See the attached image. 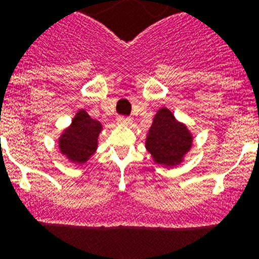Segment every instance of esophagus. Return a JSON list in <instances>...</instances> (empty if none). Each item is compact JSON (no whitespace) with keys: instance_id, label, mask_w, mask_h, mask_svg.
<instances>
[{"instance_id":"obj_1","label":"esophagus","mask_w":259,"mask_h":259,"mask_svg":"<svg viewBox=\"0 0 259 259\" xmlns=\"http://www.w3.org/2000/svg\"><path fill=\"white\" fill-rule=\"evenodd\" d=\"M133 121L132 117H118L117 118V122L120 123V125H122V126H127V125H130Z\"/></svg>"}]
</instances>
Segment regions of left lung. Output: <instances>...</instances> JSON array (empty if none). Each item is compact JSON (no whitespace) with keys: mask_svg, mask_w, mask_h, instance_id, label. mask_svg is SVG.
I'll use <instances>...</instances> for the list:
<instances>
[{"mask_svg":"<svg viewBox=\"0 0 259 259\" xmlns=\"http://www.w3.org/2000/svg\"><path fill=\"white\" fill-rule=\"evenodd\" d=\"M192 145L193 136L188 127L177 121L168 108L159 109L146 138V148L155 163L176 167L183 163Z\"/></svg>","mask_w":259,"mask_h":259,"instance_id":"left-lung-1","label":"left lung"}]
</instances>
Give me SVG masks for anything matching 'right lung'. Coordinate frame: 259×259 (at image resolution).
<instances>
[{
  "label": "right lung",
  "instance_id": "1",
  "mask_svg": "<svg viewBox=\"0 0 259 259\" xmlns=\"http://www.w3.org/2000/svg\"><path fill=\"white\" fill-rule=\"evenodd\" d=\"M103 125L89 116L84 109L76 112L70 126L58 138V147L62 155L74 164H83L96 152L99 134Z\"/></svg>",
  "mask_w": 259,
  "mask_h": 259
}]
</instances>
